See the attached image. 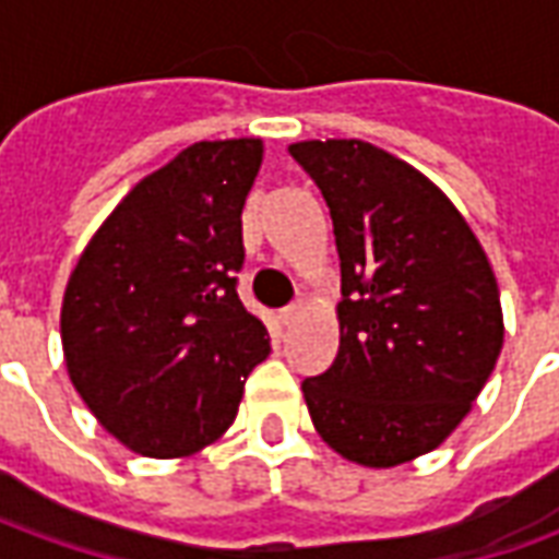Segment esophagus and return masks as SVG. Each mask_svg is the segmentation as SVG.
I'll return each instance as SVG.
<instances>
[{
	"label": "esophagus",
	"mask_w": 559,
	"mask_h": 559,
	"mask_svg": "<svg viewBox=\"0 0 559 559\" xmlns=\"http://www.w3.org/2000/svg\"><path fill=\"white\" fill-rule=\"evenodd\" d=\"M302 314V305L299 302H293V305H287V308H284V311H281V323H284V326H290V323H296V317Z\"/></svg>",
	"instance_id": "34e87169"
}]
</instances>
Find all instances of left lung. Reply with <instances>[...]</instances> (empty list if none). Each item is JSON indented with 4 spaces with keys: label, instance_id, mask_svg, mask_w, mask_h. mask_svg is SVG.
<instances>
[{
    "label": "left lung",
    "instance_id": "1",
    "mask_svg": "<svg viewBox=\"0 0 559 559\" xmlns=\"http://www.w3.org/2000/svg\"><path fill=\"white\" fill-rule=\"evenodd\" d=\"M326 200L341 257V344L302 383L317 433L395 467L455 431L503 347L497 278L437 185L365 140L293 143Z\"/></svg>",
    "mask_w": 559,
    "mask_h": 559
}]
</instances>
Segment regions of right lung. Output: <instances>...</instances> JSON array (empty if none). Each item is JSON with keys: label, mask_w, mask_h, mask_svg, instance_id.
<instances>
[{"label": "right lung", "mask_w": 559, "mask_h": 559, "mask_svg": "<svg viewBox=\"0 0 559 559\" xmlns=\"http://www.w3.org/2000/svg\"><path fill=\"white\" fill-rule=\"evenodd\" d=\"M260 160L257 138L182 148L122 197L68 278V377L138 455L182 457L215 443L269 356L266 326L236 293Z\"/></svg>", "instance_id": "add662e5"}]
</instances>
